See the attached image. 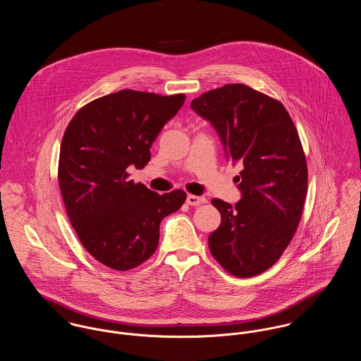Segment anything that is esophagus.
Listing matches in <instances>:
<instances>
[{"mask_svg":"<svg viewBox=\"0 0 361 361\" xmlns=\"http://www.w3.org/2000/svg\"><path fill=\"white\" fill-rule=\"evenodd\" d=\"M186 203L189 206H200V204H206L207 199L203 196H193V195H189L188 199H186Z\"/></svg>","mask_w":361,"mask_h":361,"instance_id":"34e87169","label":"esophagus"}]
</instances>
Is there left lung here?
Here are the masks:
<instances>
[{"instance_id": "1", "label": "left lung", "mask_w": 361, "mask_h": 361, "mask_svg": "<svg viewBox=\"0 0 361 361\" xmlns=\"http://www.w3.org/2000/svg\"><path fill=\"white\" fill-rule=\"evenodd\" d=\"M190 106L243 168L236 176L242 199L235 206L211 200L221 225L208 247L229 274L255 276L282 256L300 222L307 164L298 130L282 104L240 83L207 92Z\"/></svg>"}]
</instances>
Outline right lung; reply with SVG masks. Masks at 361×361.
<instances>
[{
    "label": "right lung",
    "mask_w": 361,
    "mask_h": 361,
    "mask_svg": "<svg viewBox=\"0 0 361 361\" xmlns=\"http://www.w3.org/2000/svg\"><path fill=\"white\" fill-rule=\"evenodd\" d=\"M185 99L121 90L80 108L65 130L58 165L63 204L85 249L112 269L152 257L161 221L186 200L183 190L159 196L128 179L129 168L152 159L157 136Z\"/></svg>",
    "instance_id": "obj_1"
}]
</instances>
